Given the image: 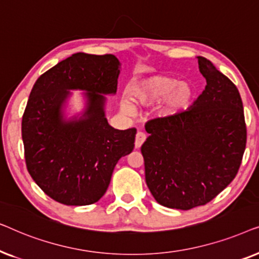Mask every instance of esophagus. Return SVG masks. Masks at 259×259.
<instances>
[{
    "label": "esophagus",
    "mask_w": 259,
    "mask_h": 259,
    "mask_svg": "<svg viewBox=\"0 0 259 259\" xmlns=\"http://www.w3.org/2000/svg\"><path fill=\"white\" fill-rule=\"evenodd\" d=\"M146 140V136H145L144 132H138L137 136H136V143H134V145H136V148H140L141 145L144 144V141Z\"/></svg>",
    "instance_id": "34e87169"
}]
</instances>
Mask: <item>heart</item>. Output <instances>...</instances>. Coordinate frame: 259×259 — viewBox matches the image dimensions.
<instances>
[{
  "label": "heart",
  "instance_id": "heart-1",
  "mask_svg": "<svg viewBox=\"0 0 259 259\" xmlns=\"http://www.w3.org/2000/svg\"><path fill=\"white\" fill-rule=\"evenodd\" d=\"M133 102L140 106H150L161 102L159 113L164 116H172L183 112L190 105L193 97V88L187 82H179L175 77L154 75L141 80L131 91ZM122 109L132 113L133 107L128 101L122 102Z\"/></svg>",
  "mask_w": 259,
  "mask_h": 259
}]
</instances>
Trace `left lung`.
Masks as SVG:
<instances>
[{
	"label": "left lung",
	"instance_id": "obj_1",
	"mask_svg": "<svg viewBox=\"0 0 259 259\" xmlns=\"http://www.w3.org/2000/svg\"><path fill=\"white\" fill-rule=\"evenodd\" d=\"M206 86L192 107L152 119L141 146L145 179L162 206L207 204L235 179L246 146L243 102L235 83L203 56Z\"/></svg>",
	"mask_w": 259,
	"mask_h": 259
}]
</instances>
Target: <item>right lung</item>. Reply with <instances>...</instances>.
Here are the masks:
<instances>
[{
  "mask_svg": "<svg viewBox=\"0 0 259 259\" xmlns=\"http://www.w3.org/2000/svg\"><path fill=\"white\" fill-rule=\"evenodd\" d=\"M119 60L112 54L76 53L36 80L22 116L27 169L59 203H97L107 191L116 162L131 153L137 130H115L105 118V97L118 86ZM67 89L88 91L85 119L63 122Z\"/></svg>",
  "mask_w": 259,
  "mask_h": 259,
  "instance_id": "obj_1",
  "label": "right lung"
}]
</instances>
